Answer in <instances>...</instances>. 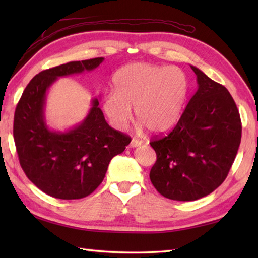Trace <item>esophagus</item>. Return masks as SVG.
<instances>
[{
  "mask_svg": "<svg viewBox=\"0 0 258 258\" xmlns=\"http://www.w3.org/2000/svg\"><path fill=\"white\" fill-rule=\"evenodd\" d=\"M142 144V141L138 140V139H133L132 141H131V144L130 146L131 147H136V146H140Z\"/></svg>",
  "mask_w": 258,
  "mask_h": 258,
  "instance_id": "1",
  "label": "esophagus"
}]
</instances>
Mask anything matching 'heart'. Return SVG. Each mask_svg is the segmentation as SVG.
<instances>
[{
	"label": "heart",
	"instance_id": "1",
	"mask_svg": "<svg viewBox=\"0 0 258 258\" xmlns=\"http://www.w3.org/2000/svg\"><path fill=\"white\" fill-rule=\"evenodd\" d=\"M114 94L103 102L104 112L116 128H124L135 116L152 133L172 130L182 116L188 94V80L177 67L134 63L114 75Z\"/></svg>",
	"mask_w": 258,
	"mask_h": 258
}]
</instances>
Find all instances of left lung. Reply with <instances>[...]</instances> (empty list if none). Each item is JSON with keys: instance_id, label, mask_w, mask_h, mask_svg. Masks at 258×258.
Instances as JSON below:
<instances>
[{"instance_id": "left-lung-1", "label": "left lung", "mask_w": 258, "mask_h": 258, "mask_svg": "<svg viewBox=\"0 0 258 258\" xmlns=\"http://www.w3.org/2000/svg\"><path fill=\"white\" fill-rule=\"evenodd\" d=\"M190 68L199 89L171 132L150 142L156 153L153 186L183 202L202 199L225 180L242 139L239 112L226 87Z\"/></svg>"}]
</instances>
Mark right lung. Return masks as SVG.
Here are the masks:
<instances>
[{"label": "right lung", "mask_w": 258, "mask_h": 258, "mask_svg": "<svg viewBox=\"0 0 258 258\" xmlns=\"http://www.w3.org/2000/svg\"><path fill=\"white\" fill-rule=\"evenodd\" d=\"M96 57L44 70L35 75L22 94L14 113L13 136L20 165L36 187L59 200H79L100 185L112 158L123 153L131 138L112 128L98 100L85 119L68 132H53L46 126V91L57 78L96 69Z\"/></svg>", "instance_id": "add662e5"}]
</instances>
